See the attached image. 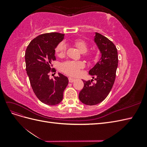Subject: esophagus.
Instances as JSON below:
<instances>
[{"label": "esophagus", "mask_w": 147, "mask_h": 147, "mask_svg": "<svg viewBox=\"0 0 147 147\" xmlns=\"http://www.w3.org/2000/svg\"><path fill=\"white\" fill-rule=\"evenodd\" d=\"M75 80V79H74V78H71V77H69V81L70 83H72V82H74Z\"/></svg>", "instance_id": "34e87169"}]
</instances>
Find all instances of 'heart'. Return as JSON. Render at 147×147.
Segmentation results:
<instances>
[{
  "label": "heart",
  "mask_w": 147,
  "mask_h": 147,
  "mask_svg": "<svg viewBox=\"0 0 147 147\" xmlns=\"http://www.w3.org/2000/svg\"><path fill=\"white\" fill-rule=\"evenodd\" d=\"M75 45L77 47L78 50L83 53V56L89 60H91L94 57V52H86L88 50V45L83 40H77L74 42ZM66 51V45L64 42L59 43L56 48V53L59 56L64 55ZM84 67V64L82 61H67L61 64V69L63 72L67 74L69 76L75 77L78 74L80 70Z\"/></svg>",
  "instance_id": "1"
}]
</instances>
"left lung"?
Wrapping results in <instances>:
<instances>
[{
	"label": "left lung",
	"instance_id": "8db88e82",
	"mask_svg": "<svg viewBox=\"0 0 147 147\" xmlns=\"http://www.w3.org/2000/svg\"><path fill=\"white\" fill-rule=\"evenodd\" d=\"M94 42L101 53V57L89 71L96 80H83L84 87L79 93V99L88 105H94L103 101L114 84L118 63L117 49L114 43L100 34L96 32ZM95 78H94V77Z\"/></svg>",
	"mask_w": 147,
	"mask_h": 147
}]
</instances>
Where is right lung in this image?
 I'll use <instances>...</instances> for the list:
<instances>
[{"label": "right lung", "mask_w": 147, "mask_h": 147, "mask_svg": "<svg viewBox=\"0 0 147 147\" xmlns=\"http://www.w3.org/2000/svg\"><path fill=\"white\" fill-rule=\"evenodd\" d=\"M64 37V34L57 32L40 35L30 42L25 53L26 69L31 87L37 98L47 105L60 103L69 82L67 77L60 73L54 79L49 78L48 74L56 72L51 69V62L56 60L55 48Z\"/></svg>", "instance_id": "obj_1"}]
</instances>
